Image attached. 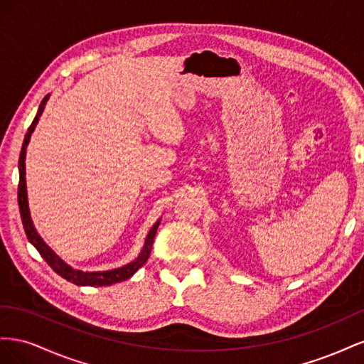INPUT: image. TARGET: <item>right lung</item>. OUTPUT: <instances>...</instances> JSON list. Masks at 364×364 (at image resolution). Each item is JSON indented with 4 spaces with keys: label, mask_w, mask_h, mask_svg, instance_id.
<instances>
[{
    "label": "right lung",
    "mask_w": 364,
    "mask_h": 364,
    "mask_svg": "<svg viewBox=\"0 0 364 364\" xmlns=\"http://www.w3.org/2000/svg\"><path fill=\"white\" fill-rule=\"evenodd\" d=\"M48 100V95L43 97V100L41 102L39 106V111L33 119V123L30 124L24 142H23V149H21V155H19V164H18V168H19V183H18V205H19V213H21V220H23V225H24V230L27 234V238L30 243L38 249V252L41 253V257L47 261L48 266L56 272L63 279H67L75 285H91V287H102V285H112L121 281H126L129 279L132 274H134L139 267H142L146 264L147 258L150 257V252H151V246H153V240H155L156 235V230L159 226V222H156L153 225V228L150 229V232L146 238V245L142 247V252L139 253V257L134 261V262H129L127 266H123L119 269H114V270H107V272H82V270H75L73 267H70L68 264H65L56 253H54L47 245L46 241H43L39 234L36 232L35 226L31 223V218H30V211H28V202H27V190H26V150H27V144L30 141V136L33 134V130H35L39 117L43 111V107H46V103Z\"/></svg>",
    "instance_id": "obj_1"
}]
</instances>
